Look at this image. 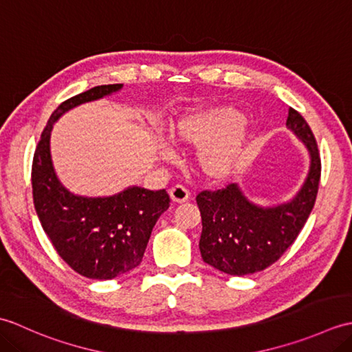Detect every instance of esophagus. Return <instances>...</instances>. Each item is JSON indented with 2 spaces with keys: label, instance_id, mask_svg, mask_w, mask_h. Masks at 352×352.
<instances>
[{
  "label": "esophagus",
  "instance_id": "1",
  "mask_svg": "<svg viewBox=\"0 0 352 352\" xmlns=\"http://www.w3.org/2000/svg\"><path fill=\"white\" fill-rule=\"evenodd\" d=\"M169 197L174 203H184V201L189 199L190 192L183 184H175L174 188L169 189Z\"/></svg>",
  "mask_w": 352,
  "mask_h": 352
}]
</instances>
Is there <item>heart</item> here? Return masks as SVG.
<instances>
[{"label": "heart", "mask_w": 352, "mask_h": 352, "mask_svg": "<svg viewBox=\"0 0 352 352\" xmlns=\"http://www.w3.org/2000/svg\"><path fill=\"white\" fill-rule=\"evenodd\" d=\"M246 124L230 106L190 111L172 124L169 138L177 146H197L198 169L208 178L227 177L234 169L246 140ZM162 154L169 153L163 149Z\"/></svg>", "instance_id": "heart-1"}]
</instances>
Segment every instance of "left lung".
<instances>
[{
	"mask_svg": "<svg viewBox=\"0 0 352 352\" xmlns=\"http://www.w3.org/2000/svg\"><path fill=\"white\" fill-rule=\"evenodd\" d=\"M286 125L311 155L307 180L290 203L260 208L246 201L236 184L197 195L203 221L201 257L222 272L242 276L274 265L296 241L313 210L322 168L315 134L295 109H289Z\"/></svg>",
	"mask_w": 352,
	"mask_h": 352,
	"instance_id": "8db88e82",
	"label": "left lung"
}]
</instances>
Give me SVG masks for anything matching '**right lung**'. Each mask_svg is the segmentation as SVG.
Listing matches in <instances>:
<instances>
[{
    "mask_svg": "<svg viewBox=\"0 0 352 352\" xmlns=\"http://www.w3.org/2000/svg\"><path fill=\"white\" fill-rule=\"evenodd\" d=\"M121 87L96 86L63 101L48 119L32 164L33 203L43 231L66 265L94 280H111L139 266L155 222L170 203L164 189L144 188H130L109 198L76 197L54 174L50 157L52 124L78 104Z\"/></svg>",
    "mask_w": 352,
    "mask_h": 352,
    "instance_id": "obj_1",
    "label": "right lung"
}]
</instances>
